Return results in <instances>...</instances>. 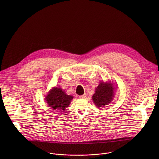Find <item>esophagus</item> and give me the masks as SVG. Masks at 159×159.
Masks as SVG:
<instances>
[{
    "label": "esophagus",
    "mask_w": 159,
    "mask_h": 159,
    "mask_svg": "<svg viewBox=\"0 0 159 159\" xmlns=\"http://www.w3.org/2000/svg\"><path fill=\"white\" fill-rule=\"evenodd\" d=\"M86 97V93H84V94H83V95H80V96H79L80 98H82V99L85 98Z\"/></svg>",
    "instance_id": "esophagus-1"
}]
</instances>
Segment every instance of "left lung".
<instances>
[{
    "instance_id": "1",
    "label": "left lung",
    "mask_w": 159,
    "mask_h": 159,
    "mask_svg": "<svg viewBox=\"0 0 159 159\" xmlns=\"http://www.w3.org/2000/svg\"><path fill=\"white\" fill-rule=\"evenodd\" d=\"M114 88L110 83L102 82L95 89V92L92 95V100L97 108L104 107L112 101L113 98Z\"/></svg>"
}]
</instances>
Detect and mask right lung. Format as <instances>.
<instances>
[{
  "instance_id": "add662e5",
  "label": "right lung",
  "mask_w": 159,
  "mask_h": 159,
  "mask_svg": "<svg viewBox=\"0 0 159 159\" xmlns=\"http://www.w3.org/2000/svg\"><path fill=\"white\" fill-rule=\"evenodd\" d=\"M73 98L71 95H67L61 88L55 87L48 92L46 95L45 100L48 105L54 110L64 111L68 107Z\"/></svg>"
}]
</instances>
